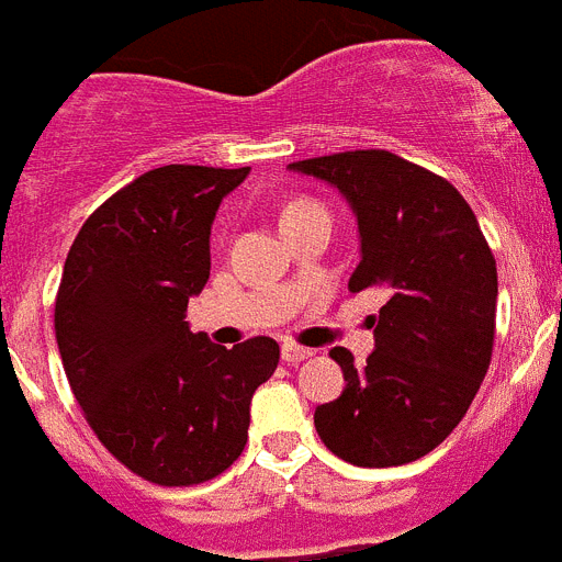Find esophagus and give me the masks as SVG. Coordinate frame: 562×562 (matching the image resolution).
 I'll return each instance as SVG.
<instances>
[{
  "label": "esophagus",
  "instance_id": "esophagus-1",
  "mask_svg": "<svg viewBox=\"0 0 562 562\" xmlns=\"http://www.w3.org/2000/svg\"><path fill=\"white\" fill-rule=\"evenodd\" d=\"M312 355L314 349H305V346L282 344V360H285V363H300V360H308Z\"/></svg>",
  "mask_w": 562,
  "mask_h": 562
}]
</instances>
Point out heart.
<instances>
[{"mask_svg": "<svg viewBox=\"0 0 562 562\" xmlns=\"http://www.w3.org/2000/svg\"><path fill=\"white\" fill-rule=\"evenodd\" d=\"M291 207H294V204H291Z\"/></svg>", "mask_w": 562, "mask_h": 562, "instance_id": "heart-1", "label": "heart"}]
</instances>
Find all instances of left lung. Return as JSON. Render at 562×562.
<instances>
[{
    "instance_id": "8db88e82",
    "label": "left lung",
    "mask_w": 562,
    "mask_h": 562,
    "mask_svg": "<svg viewBox=\"0 0 562 562\" xmlns=\"http://www.w3.org/2000/svg\"><path fill=\"white\" fill-rule=\"evenodd\" d=\"M344 195L358 222L360 262L349 291L390 294L372 314L375 349L355 363L344 346V392L314 409L323 445L358 468H395L439 447L464 418L491 363L496 262L471 204L450 181L386 149L289 164Z\"/></svg>"
}]
</instances>
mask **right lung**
Returning a JSON list of instances; mask_svg holds the SVG:
<instances>
[{"instance_id": "right-lung-1", "label": "right lung", "mask_w": 562, "mask_h": 562, "mask_svg": "<svg viewBox=\"0 0 562 562\" xmlns=\"http://www.w3.org/2000/svg\"><path fill=\"white\" fill-rule=\"evenodd\" d=\"M250 167L144 172L80 227L54 328L68 384L106 450L155 485H199L245 450L250 398L280 363L271 337L234 349L193 335L190 296L210 277V227Z\"/></svg>"}]
</instances>
